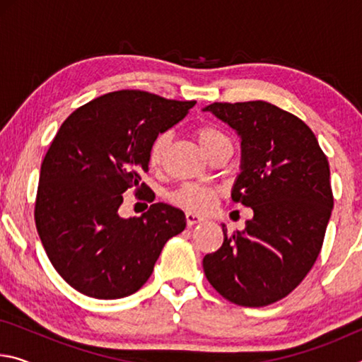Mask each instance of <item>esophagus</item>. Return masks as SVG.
I'll return each mask as SVG.
<instances>
[{"label": "esophagus", "instance_id": "34e87169", "mask_svg": "<svg viewBox=\"0 0 362 362\" xmlns=\"http://www.w3.org/2000/svg\"><path fill=\"white\" fill-rule=\"evenodd\" d=\"M185 218H187V225L188 226H193L196 223H201L204 220V217L198 216V214H193V212H187L185 214Z\"/></svg>", "mask_w": 362, "mask_h": 362}]
</instances>
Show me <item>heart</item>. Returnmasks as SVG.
Returning <instances> with one entry per match:
<instances>
[{
  "label": "heart",
  "mask_w": 362,
  "mask_h": 362,
  "mask_svg": "<svg viewBox=\"0 0 362 362\" xmlns=\"http://www.w3.org/2000/svg\"><path fill=\"white\" fill-rule=\"evenodd\" d=\"M194 137L198 140L201 148L206 155H209L212 150L223 144H230V139L226 134L212 124H201L194 129ZM169 145V134H158L150 145L148 150V164L151 169H158L163 164L164 153ZM217 196V189L214 187L199 185V183H185L169 194V199L174 204L183 207V209L203 212L212 206L214 199Z\"/></svg>",
  "instance_id": "obj_1"
}]
</instances>
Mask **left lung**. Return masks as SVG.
Wrapping results in <instances>:
<instances>
[{"mask_svg": "<svg viewBox=\"0 0 362 362\" xmlns=\"http://www.w3.org/2000/svg\"><path fill=\"white\" fill-rule=\"evenodd\" d=\"M241 137V174L231 199L254 211L203 259L220 296L267 306L296 289L315 265L334 207L327 156L305 122L263 102H214L204 108Z\"/></svg>", "mask_w": 362, "mask_h": 362, "instance_id": "obj_1", "label": "left lung"}]
</instances>
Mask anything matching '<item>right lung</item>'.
<instances>
[{"label":"right lung","instance_id":"add662e5","mask_svg":"<svg viewBox=\"0 0 362 362\" xmlns=\"http://www.w3.org/2000/svg\"><path fill=\"white\" fill-rule=\"evenodd\" d=\"M194 103L116 90L62 122L41 163L35 223L52 267L73 289L102 300L131 296L151 276L164 244L185 230V214L169 204L155 203L132 218L118 209L129 188L151 198L142 182L150 145Z\"/></svg>","mask_w":362,"mask_h":362}]
</instances>
